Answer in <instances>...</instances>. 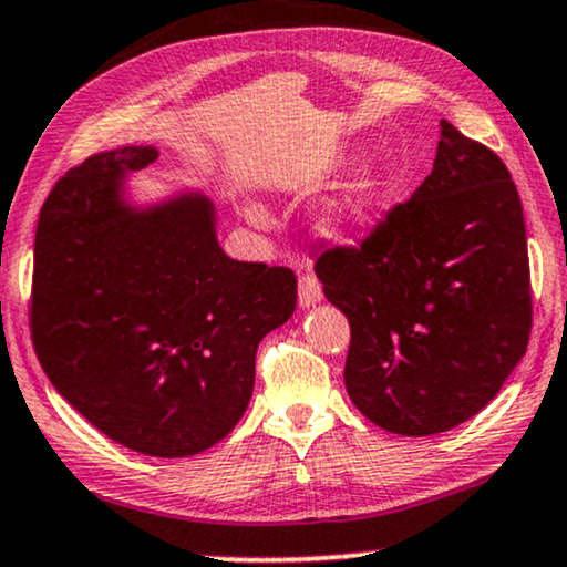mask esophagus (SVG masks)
Instances as JSON below:
<instances>
[{
	"label": "esophagus",
	"mask_w": 567,
	"mask_h": 567,
	"mask_svg": "<svg viewBox=\"0 0 567 567\" xmlns=\"http://www.w3.org/2000/svg\"><path fill=\"white\" fill-rule=\"evenodd\" d=\"M323 292H321V282L311 275L300 277L298 282V303L300 308H313L316 303H321Z\"/></svg>",
	"instance_id": "1"
}]
</instances>
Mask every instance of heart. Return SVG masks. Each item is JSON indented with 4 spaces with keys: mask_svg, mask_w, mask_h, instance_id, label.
Masks as SVG:
<instances>
[{
    "mask_svg": "<svg viewBox=\"0 0 567 567\" xmlns=\"http://www.w3.org/2000/svg\"><path fill=\"white\" fill-rule=\"evenodd\" d=\"M381 196V173L373 165H360L354 171V176L342 186V192L331 196L329 202L316 209L313 215V228L319 230V236L329 240H342L352 236L354 230L362 228L368 223V217L373 215L375 205H379ZM244 215L248 223L269 225V215L259 202L246 199L244 202Z\"/></svg>",
    "mask_w": 567,
    "mask_h": 567,
    "instance_id": "b5f03b06",
    "label": "heart"
}]
</instances>
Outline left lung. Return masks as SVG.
Returning a JSON list of instances; mask_svg holds the SVG:
<instances>
[{
  "label": "left lung",
  "mask_w": 567,
  "mask_h": 567,
  "mask_svg": "<svg viewBox=\"0 0 567 567\" xmlns=\"http://www.w3.org/2000/svg\"><path fill=\"white\" fill-rule=\"evenodd\" d=\"M350 321L344 386L389 433H446L493 402L532 329L524 209L493 150L446 118L430 176L358 248L316 261Z\"/></svg>",
  "instance_id": "left-lung-1"
}]
</instances>
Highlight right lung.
I'll return each instance as SVG.
<instances>
[{
    "instance_id": "obj_1",
    "label": "right lung",
    "mask_w": 567,
    "mask_h": 567,
    "mask_svg": "<svg viewBox=\"0 0 567 567\" xmlns=\"http://www.w3.org/2000/svg\"><path fill=\"white\" fill-rule=\"evenodd\" d=\"M155 145L97 153L51 188L33 248L35 354L103 435L147 456L220 443L254 394L256 347L296 311L285 267L236 261L196 188L132 196Z\"/></svg>"
}]
</instances>
